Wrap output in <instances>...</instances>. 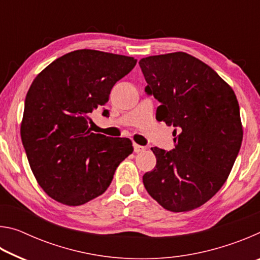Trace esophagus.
I'll return each mask as SVG.
<instances>
[{
  "label": "esophagus",
  "instance_id": "esophagus-1",
  "mask_svg": "<svg viewBox=\"0 0 260 260\" xmlns=\"http://www.w3.org/2000/svg\"><path fill=\"white\" fill-rule=\"evenodd\" d=\"M144 150H146V147L140 146V144H138V143H134V151L135 152H142Z\"/></svg>",
  "mask_w": 260,
  "mask_h": 260
}]
</instances>
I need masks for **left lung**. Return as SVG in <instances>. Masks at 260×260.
<instances>
[{"label": "left lung", "instance_id": "1", "mask_svg": "<svg viewBox=\"0 0 260 260\" xmlns=\"http://www.w3.org/2000/svg\"><path fill=\"white\" fill-rule=\"evenodd\" d=\"M146 91L161 103L156 118L173 126L172 151L151 148L157 162L143 175L153 200L172 212L200 208L217 193L240 151L243 129L232 87L187 52L149 56L140 61Z\"/></svg>", "mask_w": 260, "mask_h": 260}]
</instances>
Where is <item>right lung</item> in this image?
<instances>
[{"mask_svg":"<svg viewBox=\"0 0 260 260\" xmlns=\"http://www.w3.org/2000/svg\"><path fill=\"white\" fill-rule=\"evenodd\" d=\"M135 65L134 57L74 50L33 80L21 141L35 179L52 200L78 206L102 195L118 165L133 152L131 140L95 134L89 124L90 113L107 104L114 83Z\"/></svg>","mask_w":260,"mask_h":260,"instance_id":"right-lung-1","label":"right lung"}]
</instances>
